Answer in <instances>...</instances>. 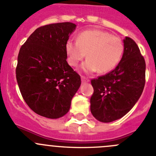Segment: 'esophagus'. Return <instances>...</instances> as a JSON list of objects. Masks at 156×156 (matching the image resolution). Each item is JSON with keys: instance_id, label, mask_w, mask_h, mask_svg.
I'll list each match as a JSON object with an SVG mask.
<instances>
[{"instance_id": "34e87169", "label": "esophagus", "mask_w": 156, "mask_h": 156, "mask_svg": "<svg viewBox=\"0 0 156 156\" xmlns=\"http://www.w3.org/2000/svg\"><path fill=\"white\" fill-rule=\"evenodd\" d=\"M81 78H82V83H86V82H89V80L87 78H86V77L82 76V77H81Z\"/></svg>"}]
</instances>
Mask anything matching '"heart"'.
Wrapping results in <instances>:
<instances>
[{
	"label": "heart",
	"mask_w": 156,
	"mask_h": 156,
	"mask_svg": "<svg viewBox=\"0 0 156 156\" xmlns=\"http://www.w3.org/2000/svg\"><path fill=\"white\" fill-rule=\"evenodd\" d=\"M65 49L70 66L76 67L87 53V60L81 69L86 73L98 70L104 74L113 70L119 63L124 52V44L119 37L108 32L88 30L80 33L77 41L69 39Z\"/></svg>",
	"instance_id": "heart-1"
}]
</instances>
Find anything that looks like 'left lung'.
<instances>
[{"label": "left lung", "instance_id": "obj_1", "mask_svg": "<svg viewBox=\"0 0 156 156\" xmlns=\"http://www.w3.org/2000/svg\"><path fill=\"white\" fill-rule=\"evenodd\" d=\"M124 52L117 67L104 76L93 79L90 99L93 117L111 122L126 115L137 102L145 84V61L134 41L126 37Z\"/></svg>", "mask_w": 156, "mask_h": 156}]
</instances>
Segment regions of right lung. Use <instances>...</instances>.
<instances>
[{"instance_id": "add662e5", "label": "right lung", "mask_w": 156, "mask_h": 156, "mask_svg": "<svg viewBox=\"0 0 156 156\" xmlns=\"http://www.w3.org/2000/svg\"><path fill=\"white\" fill-rule=\"evenodd\" d=\"M76 27L69 22L41 27L20 48L16 80L25 102L39 115H65L81 86L80 76L67 63L65 49Z\"/></svg>"}]
</instances>
